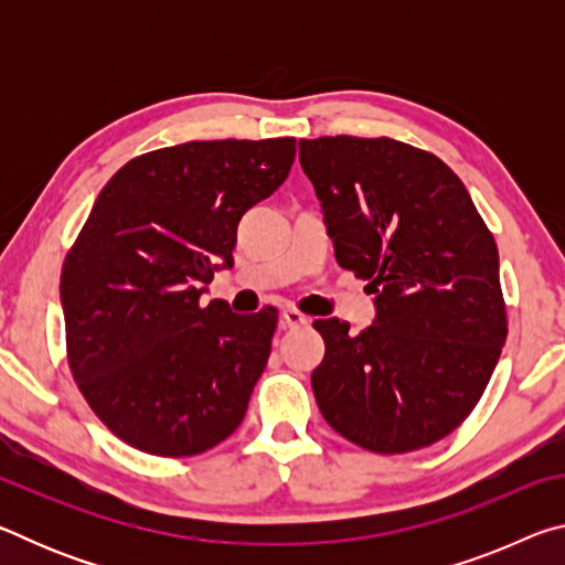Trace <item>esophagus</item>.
Masks as SVG:
<instances>
[{"label":"esophagus","mask_w":565,"mask_h":565,"mask_svg":"<svg viewBox=\"0 0 565 565\" xmlns=\"http://www.w3.org/2000/svg\"><path fill=\"white\" fill-rule=\"evenodd\" d=\"M281 321H284L286 329H301V327H306V323H309V317H303V313L296 311V309H284Z\"/></svg>","instance_id":"1"}]
</instances>
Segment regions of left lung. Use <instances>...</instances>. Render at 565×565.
Here are the masks:
<instances>
[{
	"label": "left lung",
	"mask_w": 565,
	"mask_h": 565,
	"mask_svg": "<svg viewBox=\"0 0 565 565\" xmlns=\"http://www.w3.org/2000/svg\"><path fill=\"white\" fill-rule=\"evenodd\" d=\"M341 269L376 319L313 321L311 388L327 424L374 454L441 441L483 396L509 333L499 248L463 181L431 151L376 137L299 141Z\"/></svg>",
	"instance_id": "1"
}]
</instances>
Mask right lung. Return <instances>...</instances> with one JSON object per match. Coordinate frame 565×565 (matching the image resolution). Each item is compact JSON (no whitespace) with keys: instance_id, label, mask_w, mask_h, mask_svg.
Returning a JSON list of instances; mask_svg holds the SVG:
<instances>
[{"instance_id":"obj_1","label":"right lung","mask_w":565,"mask_h":565,"mask_svg":"<svg viewBox=\"0 0 565 565\" xmlns=\"http://www.w3.org/2000/svg\"><path fill=\"white\" fill-rule=\"evenodd\" d=\"M294 157V137L186 141L134 157L99 191L60 294L72 376L124 444L196 456L244 420L279 317L199 299Z\"/></svg>"}]
</instances>
